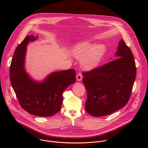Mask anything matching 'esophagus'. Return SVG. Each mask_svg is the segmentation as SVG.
<instances>
[{
	"instance_id": "34e87169",
	"label": "esophagus",
	"mask_w": 148,
	"mask_h": 148,
	"mask_svg": "<svg viewBox=\"0 0 148 148\" xmlns=\"http://www.w3.org/2000/svg\"><path fill=\"white\" fill-rule=\"evenodd\" d=\"M83 79V75L82 73H78L77 75H76V79L78 82H80Z\"/></svg>"
}]
</instances>
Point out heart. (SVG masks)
<instances>
[{
    "label": "heart",
    "instance_id": "b5f03b06",
    "mask_svg": "<svg viewBox=\"0 0 148 148\" xmlns=\"http://www.w3.org/2000/svg\"><path fill=\"white\" fill-rule=\"evenodd\" d=\"M71 52L74 58L80 59L82 68L85 71H90L100 63L106 52V46L102 44H95L84 39L73 44Z\"/></svg>",
    "mask_w": 148,
    "mask_h": 148
}]
</instances>
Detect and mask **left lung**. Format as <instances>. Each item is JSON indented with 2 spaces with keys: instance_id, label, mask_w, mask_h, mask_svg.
I'll return each instance as SVG.
<instances>
[{
  "instance_id": "left-lung-1",
  "label": "left lung",
  "mask_w": 148,
  "mask_h": 148,
  "mask_svg": "<svg viewBox=\"0 0 148 148\" xmlns=\"http://www.w3.org/2000/svg\"><path fill=\"white\" fill-rule=\"evenodd\" d=\"M117 59L83 73L87 91L85 110L95 117L109 115L127 103L136 77L133 55L124 41L119 42Z\"/></svg>"
}]
</instances>
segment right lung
<instances>
[{"label": "right lung", "instance_id": "add662e5", "mask_svg": "<svg viewBox=\"0 0 148 148\" xmlns=\"http://www.w3.org/2000/svg\"><path fill=\"white\" fill-rule=\"evenodd\" d=\"M38 39L27 36L17 47L10 66L12 86L21 107L39 117H50L61 109L64 90L76 82V72L70 69L53 72L42 81L34 79L25 67L27 45Z\"/></svg>", "mask_w": 148, "mask_h": 148}]
</instances>
